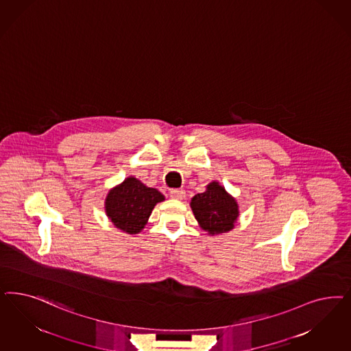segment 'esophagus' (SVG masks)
<instances>
[{"instance_id": "1", "label": "esophagus", "mask_w": 351, "mask_h": 351, "mask_svg": "<svg viewBox=\"0 0 351 351\" xmlns=\"http://www.w3.org/2000/svg\"><path fill=\"white\" fill-rule=\"evenodd\" d=\"M170 197L174 200H183L186 197V191L184 190H171L170 191Z\"/></svg>"}]
</instances>
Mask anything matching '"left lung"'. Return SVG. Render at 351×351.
Wrapping results in <instances>:
<instances>
[{
  "mask_svg": "<svg viewBox=\"0 0 351 351\" xmlns=\"http://www.w3.org/2000/svg\"><path fill=\"white\" fill-rule=\"evenodd\" d=\"M190 206L199 226L212 237L231 231L240 213L237 199L217 181L206 184L204 193L195 195Z\"/></svg>",
  "mask_w": 351,
  "mask_h": 351,
  "instance_id": "1",
  "label": "left lung"
}]
</instances>
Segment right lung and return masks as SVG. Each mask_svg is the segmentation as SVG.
<instances>
[{
	"label": "right lung",
	"instance_id": "right-lung-1",
	"mask_svg": "<svg viewBox=\"0 0 351 351\" xmlns=\"http://www.w3.org/2000/svg\"><path fill=\"white\" fill-rule=\"evenodd\" d=\"M164 200L165 196L158 190L130 176L108 191L104 210L113 226L129 235H136L147 225L155 205Z\"/></svg>",
	"mask_w": 351,
	"mask_h": 351
}]
</instances>
